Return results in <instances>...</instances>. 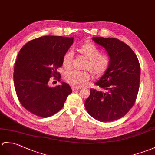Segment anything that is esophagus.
Segmentation results:
<instances>
[{"mask_svg": "<svg viewBox=\"0 0 155 155\" xmlns=\"http://www.w3.org/2000/svg\"><path fill=\"white\" fill-rule=\"evenodd\" d=\"M72 90H73V91H74V92H76V91H79V88H76V87H73V88H72Z\"/></svg>", "mask_w": 155, "mask_h": 155, "instance_id": "esophagus-1", "label": "esophagus"}]
</instances>
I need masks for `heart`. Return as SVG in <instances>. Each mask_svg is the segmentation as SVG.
Masks as SVG:
<instances>
[{"mask_svg": "<svg viewBox=\"0 0 155 155\" xmlns=\"http://www.w3.org/2000/svg\"><path fill=\"white\" fill-rule=\"evenodd\" d=\"M78 53L87 59L84 69H88L96 77L102 75L109 67L110 60L106 55H102L101 51L91 43H85L77 49ZM73 54L68 51L63 57V65L66 69H70L72 66ZM91 78L87 71H72L67 72L65 79L69 83L74 87H81Z\"/></svg>", "mask_w": 155, "mask_h": 155, "instance_id": "1", "label": "heart"}]
</instances>
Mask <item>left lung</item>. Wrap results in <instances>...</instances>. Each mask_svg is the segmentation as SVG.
<instances>
[{"mask_svg": "<svg viewBox=\"0 0 155 155\" xmlns=\"http://www.w3.org/2000/svg\"><path fill=\"white\" fill-rule=\"evenodd\" d=\"M110 57L109 67L95 84L105 92L90 90L84 103L87 112L101 122L124 117L135 102L139 88L141 69L137 57L125 43L113 38H92Z\"/></svg>", "mask_w": 155, "mask_h": 155, "instance_id": "left-lung-1", "label": "left lung"}]
</instances>
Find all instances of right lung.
I'll use <instances>...</instances> for the list:
<instances>
[{
    "instance_id": "1",
    "label": "right lung",
    "mask_w": 155,
    "mask_h": 155,
    "mask_svg": "<svg viewBox=\"0 0 155 155\" xmlns=\"http://www.w3.org/2000/svg\"><path fill=\"white\" fill-rule=\"evenodd\" d=\"M73 37L45 35L25 44L18 55L14 69V84L21 104L31 113L42 117L51 116L62 108L71 86L49 85L63 57L73 44ZM59 79V78H58Z\"/></svg>"
}]
</instances>
